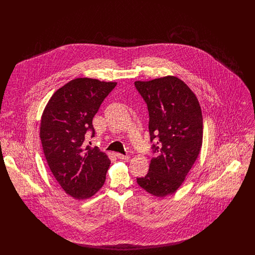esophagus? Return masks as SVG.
I'll return each instance as SVG.
<instances>
[{
	"label": "esophagus",
	"instance_id": "esophagus-1",
	"mask_svg": "<svg viewBox=\"0 0 255 255\" xmlns=\"http://www.w3.org/2000/svg\"><path fill=\"white\" fill-rule=\"evenodd\" d=\"M116 156H117V158H121V159H124V160H128L129 159V156H125V155H122V154H120V153H117L116 154Z\"/></svg>",
	"mask_w": 255,
	"mask_h": 255
}]
</instances>
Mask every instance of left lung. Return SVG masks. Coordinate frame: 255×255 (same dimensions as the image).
<instances>
[{
    "label": "left lung",
    "mask_w": 255,
    "mask_h": 255,
    "mask_svg": "<svg viewBox=\"0 0 255 255\" xmlns=\"http://www.w3.org/2000/svg\"><path fill=\"white\" fill-rule=\"evenodd\" d=\"M149 112L153 152L145 177L136 178L148 193L163 198L184 182L203 144V116L194 93L182 80L167 75L150 81H135Z\"/></svg>",
    "instance_id": "8db88e82"
}]
</instances>
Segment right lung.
Here are the masks:
<instances>
[{
    "label": "right lung",
    "instance_id": "1",
    "mask_svg": "<svg viewBox=\"0 0 255 255\" xmlns=\"http://www.w3.org/2000/svg\"><path fill=\"white\" fill-rule=\"evenodd\" d=\"M116 82L75 78L49 98L41 118L40 138L49 169L64 191L85 200L103 186L108 156L87 145V132L95 136L93 119Z\"/></svg>",
    "mask_w": 255,
    "mask_h": 255
}]
</instances>
